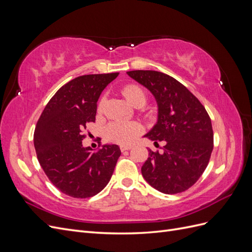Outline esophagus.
Segmentation results:
<instances>
[{
  "label": "esophagus",
  "instance_id": "esophagus-1",
  "mask_svg": "<svg viewBox=\"0 0 252 252\" xmlns=\"http://www.w3.org/2000/svg\"><path fill=\"white\" fill-rule=\"evenodd\" d=\"M131 148H132L131 146H124V145H123V146L120 147V149H121L122 152H124V151H126V150H130Z\"/></svg>",
  "mask_w": 252,
  "mask_h": 252
}]
</instances>
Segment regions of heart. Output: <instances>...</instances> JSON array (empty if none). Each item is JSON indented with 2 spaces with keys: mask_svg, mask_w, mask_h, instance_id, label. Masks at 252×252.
Masks as SVG:
<instances>
[{
  "mask_svg": "<svg viewBox=\"0 0 252 252\" xmlns=\"http://www.w3.org/2000/svg\"><path fill=\"white\" fill-rule=\"evenodd\" d=\"M122 93L127 100L132 105H135L140 101L146 102V95L144 91L136 85H127ZM104 105V97L101 98L98 103V109H102ZM143 127L138 122H127V121H114L106 128V135L109 141L118 143L121 145H129L142 133Z\"/></svg>",
  "mask_w": 252,
  "mask_h": 252,
  "instance_id": "obj_1",
  "label": "heart"
}]
</instances>
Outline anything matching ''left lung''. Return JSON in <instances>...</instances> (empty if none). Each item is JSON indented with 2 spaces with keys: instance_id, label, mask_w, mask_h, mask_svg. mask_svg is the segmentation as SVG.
I'll return each mask as SVG.
<instances>
[{
  "instance_id": "left-lung-1",
  "label": "left lung",
  "mask_w": 252,
  "mask_h": 252,
  "mask_svg": "<svg viewBox=\"0 0 252 252\" xmlns=\"http://www.w3.org/2000/svg\"><path fill=\"white\" fill-rule=\"evenodd\" d=\"M127 74L154 94L158 122L145 134L164 141L163 154L149 150L142 166L143 178L166 194L183 192L200 179L213 149L211 120L201 102L168 74L155 70H132Z\"/></svg>"
}]
</instances>
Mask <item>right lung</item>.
I'll use <instances>...</instances> for the list:
<instances>
[{
  "label": "right lung",
  "mask_w": 252,
  "mask_h": 252,
  "mask_svg": "<svg viewBox=\"0 0 252 252\" xmlns=\"http://www.w3.org/2000/svg\"><path fill=\"white\" fill-rule=\"evenodd\" d=\"M119 72L86 74L61 87L37 121L33 143L37 159L60 191L86 199L106 187L121 156L118 145L106 144L94 152L84 147V130L95 121L102 91Z\"/></svg>",
  "instance_id": "add662e5"
}]
</instances>
